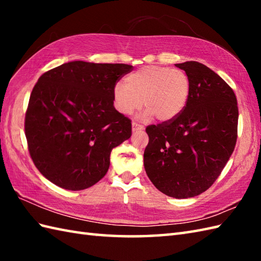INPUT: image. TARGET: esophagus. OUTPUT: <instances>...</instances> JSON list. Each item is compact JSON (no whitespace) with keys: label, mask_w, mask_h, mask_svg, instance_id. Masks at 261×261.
Returning a JSON list of instances; mask_svg holds the SVG:
<instances>
[{"label":"esophagus","mask_w":261,"mask_h":261,"mask_svg":"<svg viewBox=\"0 0 261 261\" xmlns=\"http://www.w3.org/2000/svg\"><path fill=\"white\" fill-rule=\"evenodd\" d=\"M143 129H145V127H143V125L138 124V123H136V122H132V131H134V132L141 131Z\"/></svg>","instance_id":"esophagus-1"}]
</instances>
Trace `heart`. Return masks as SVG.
<instances>
[{"instance_id":"1","label":"heart","mask_w":261,"mask_h":261,"mask_svg":"<svg viewBox=\"0 0 261 261\" xmlns=\"http://www.w3.org/2000/svg\"><path fill=\"white\" fill-rule=\"evenodd\" d=\"M190 93L191 83L185 71L150 65L126 76L125 84L116 83L112 96L120 114H132L143 103L146 118L154 115L160 121H169L185 109Z\"/></svg>"}]
</instances>
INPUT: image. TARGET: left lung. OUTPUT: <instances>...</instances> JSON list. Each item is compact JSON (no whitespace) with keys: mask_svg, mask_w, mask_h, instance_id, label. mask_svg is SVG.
<instances>
[{"mask_svg":"<svg viewBox=\"0 0 261 261\" xmlns=\"http://www.w3.org/2000/svg\"><path fill=\"white\" fill-rule=\"evenodd\" d=\"M190 79L185 109L175 119L149 125L143 153L157 190L175 198L197 196L212 186L234 150L238 103L221 77L197 62L176 64Z\"/></svg>","mask_w":261,"mask_h":261,"instance_id":"obj_1","label":"left lung"}]
</instances>
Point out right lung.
<instances>
[{
	"instance_id": "1",
	"label": "right lung",
	"mask_w": 261,
	"mask_h": 261,
	"mask_svg": "<svg viewBox=\"0 0 261 261\" xmlns=\"http://www.w3.org/2000/svg\"><path fill=\"white\" fill-rule=\"evenodd\" d=\"M131 65L75 60L48 70L32 90L25 113L30 156L48 180L81 191L102 179L114 147L131 137V121L112 91Z\"/></svg>"
}]
</instances>
